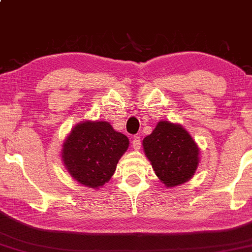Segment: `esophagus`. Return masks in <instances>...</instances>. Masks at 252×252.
Masks as SVG:
<instances>
[{"mask_svg":"<svg viewBox=\"0 0 252 252\" xmlns=\"http://www.w3.org/2000/svg\"><path fill=\"white\" fill-rule=\"evenodd\" d=\"M132 144H133L134 150H140L141 149V139L139 135H135L133 140H132Z\"/></svg>","mask_w":252,"mask_h":252,"instance_id":"esophagus-1","label":"esophagus"}]
</instances>
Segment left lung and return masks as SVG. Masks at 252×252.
I'll return each instance as SVG.
<instances>
[{
    "mask_svg": "<svg viewBox=\"0 0 252 252\" xmlns=\"http://www.w3.org/2000/svg\"><path fill=\"white\" fill-rule=\"evenodd\" d=\"M146 158L163 184L175 187L193 177L199 163V149L184 127L159 121L152 133L145 136Z\"/></svg>",
    "mask_w": 252,
    "mask_h": 252,
    "instance_id": "8db88e82",
    "label": "left lung"
}]
</instances>
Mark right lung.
I'll list each match as a JSON object with an SVG mask.
<instances>
[{
    "label": "right lung",
    "instance_id": "1",
    "mask_svg": "<svg viewBox=\"0 0 252 252\" xmlns=\"http://www.w3.org/2000/svg\"><path fill=\"white\" fill-rule=\"evenodd\" d=\"M129 139L107 121H84L71 130L63 144V165L74 180L98 189L110 180Z\"/></svg>",
    "mask_w": 252,
    "mask_h": 252
}]
</instances>
